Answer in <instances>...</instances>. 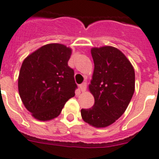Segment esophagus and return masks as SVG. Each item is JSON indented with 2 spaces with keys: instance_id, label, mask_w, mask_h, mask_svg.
I'll return each instance as SVG.
<instances>
[{
  "instance_id": "34e87169",
  "label": "esophagus",
  "mask_w": 159,
  "mask_h": 159,
  "mask_svg": "<svg viewBox=\"0 0 159 159\" xmlns=\"http://www.w3.org/2000/svg\"><path fill=\"white\" fill-rule=\"evenodd\" d=\"M86 83L84 82L82 83V84H81V85H79V88H80V90H81V92H85V90H86Z\"/></svg>"
}]
</instances>
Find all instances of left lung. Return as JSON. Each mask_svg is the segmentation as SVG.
<instances>
[{
    "instance_id": "left-lung-1",
    "label": "left lung",
    "mask_w": 159,
    "mask_h": 159,
    "mask_svg": "<svg viewBox=\"0 0 159 159\" xmlns=\"http://www.w3.org/2000/svg\"><path fill=\"white\" fill-rule=\"evenodd\" d=\"M91 55L94 70L89 89L94 104L81 109V117L94 128H106L128 108L135 92V70L124 53L114 47L93 48Z\"/></svg>"
}]
</instances>
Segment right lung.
<instances>
[{
	"label": "right lung",
	"mask_w": 159,
	"mask_h": 159,
	"mask_svg": "<svg viewBox=\"0 0 159 159\" xmlns=\"http://www.w3.org/2000/svg\"><path fill=\"white\" fill-rule=\"evenodd\" d=\"M71 53L72 49L63 44L49 43L23 62L18 77L20 97L38 120L56 118L66 102L75 95L74 72L68 66Z\"/></svg>",
	"instance_id": "add662e5"
}]
</instances>
